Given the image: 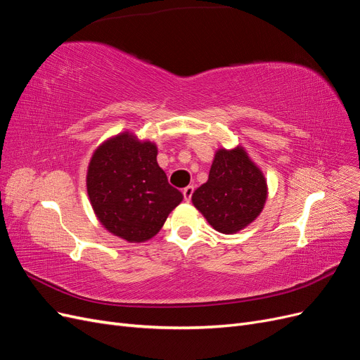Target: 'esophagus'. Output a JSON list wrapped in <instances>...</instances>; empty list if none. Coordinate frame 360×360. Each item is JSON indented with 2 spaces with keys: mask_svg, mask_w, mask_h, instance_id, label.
<instances>
[{
  "mask_svg": "<svg viewBox=\"0 0 360 360\" xmlns=\"http://www.w3.org/2000/svg\"><path fill=\"white\" fill-rule=\"evenodd\" d=\"M192 193H193V186H186L183 189V197H184V201H191L192 198Z\"/></svg>",
  "mask_w": 360,
  "mask_h": 360,
  "instance_id": "obj_1",
  "label": "esophagus"
}]
</instances>
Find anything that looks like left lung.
<instances>
[{"label":"left lung","instance_id":"8db88e82","mask_svg":"<svg viewBox=\"0 0 360 360\" xmlns=\"http://www.w3.org/2000/svg\"><path fill=\"white\" fill-rule=\"evenodd\" d=\"M267 180L242 146L217 148L209 180L193 192L192 204L216 231L238 233L263 212Z\"/></svg>","mask_w":360,"mask_h":360}]
</instances>
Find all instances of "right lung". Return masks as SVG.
I'll return each mask as SVG.
<instances>
[{
    "mask_svg": "<svg viewBox=\"0 0 360 360\" xmlns=\"http://www.w3.org/2000/svg\"><path fill=\"white\" fill-rule=\"evenodd\" d=\"M86 193L105 230L129 243L155 237L183 195L158 163V147L122 132L94 150L86 168Z\"/></svg>",
    "mask_w": 360,
    "mask_h": 360,
    "instance_id": "obj_1",
    "label": "right lung"
}]
</instances>
